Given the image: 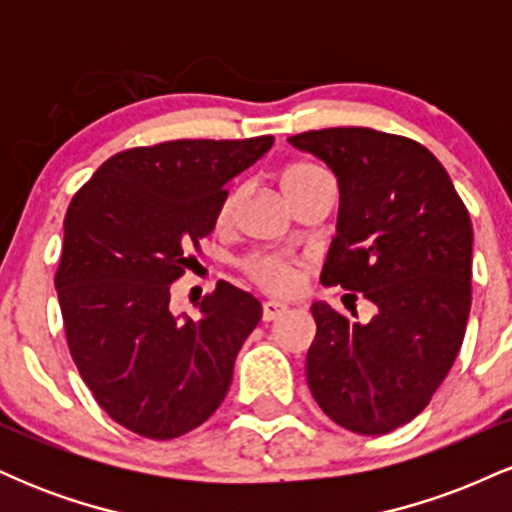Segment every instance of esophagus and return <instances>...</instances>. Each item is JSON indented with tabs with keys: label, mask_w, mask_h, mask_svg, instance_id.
Returning <instances> with one entry per match:
<instances>
[{
	"label": "esophagus",
	"mask_w": 512,
	"mask_h": 512,
	"mask_svg": "<svg viewBox=\"0 0 512 512\" xmlns=\"http://www.w3.org/2000/svg\"><path fill=\"white\" fill-rule=\"evenodd\" d=\"M286 313V305L284 303H276V301H264L262 303V320L264 322H272L276 317H281Z\"/></svg>",
	"instance_id": "34e87169"
}]
</instances>
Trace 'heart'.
I'll return each mask as SVG.
<instances>
[{
    "instance_id": "b5f03b06",
    "label": "heart",
    "mask_w": 512,
    "mask_h": 512,
    "mask_svg": "<svg viewBox=\"0 0 512 512\" xmlns=\"http://www.w3.org/2000/svg\"><path fill=\"white\" fill-rule=\"evenodd\" d=\"M325 175V170L313 166V163H289L284 170H281V190L286 192V197L291 199L308 187L310 182ZM240 197H243V187L236 185L226 192L219 204V211H216V219L219 223L231 221L233 211H236ZM303 260L289 255H279V252H250V255L240 257L238 269L250 284H255L257 289H262L269 296H293L298 289H301V276H303Z\"/></svg>"
}]
</instances>
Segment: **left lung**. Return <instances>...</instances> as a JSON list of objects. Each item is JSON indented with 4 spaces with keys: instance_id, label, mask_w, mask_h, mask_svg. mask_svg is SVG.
<instances>
[{
    "instance_id": "8db88e82",
    "label": "left lung",
    "mask_w": 512,
    "mask_h": 512,
    "mask_svg": "<svg viewBox=\"0 0 512 512\" xmlns=\"http://www.w3.org/2000/svg\"><path fill=\"white\" fill-rule=\"evenodd\" d=\"M289 142L339 180L337 236L320 281L378 308L358 325L313 303L305 378L334 424L383 436L428 407L462 346L472 305L469 211L448 170L409 137L330 127Z\"/></svg>"
}]
</instances>
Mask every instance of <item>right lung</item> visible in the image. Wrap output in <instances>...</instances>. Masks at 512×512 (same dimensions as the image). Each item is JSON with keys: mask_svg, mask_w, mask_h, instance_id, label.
I'll return each mask as SVG.
<instances>
[{"mask_svg": "<svg viewBox=\"0 0 512 512\" xmlns=\"http://www.w3.org/2000/svg\"><path fill=\"white\" fill-rule=\"evenodd\" d=\"M274 137L175 139L110 156L69 202L55 289L81 380L108 416L144 438L190 433L219 409L262 305L228 281L197 317L170 289L214 231L226 182Z\"/></svg>", "mask_w": 512, "mask_h": 512, "instance_id": "right-lung-1", "label": "right lung"}]
</instances>
